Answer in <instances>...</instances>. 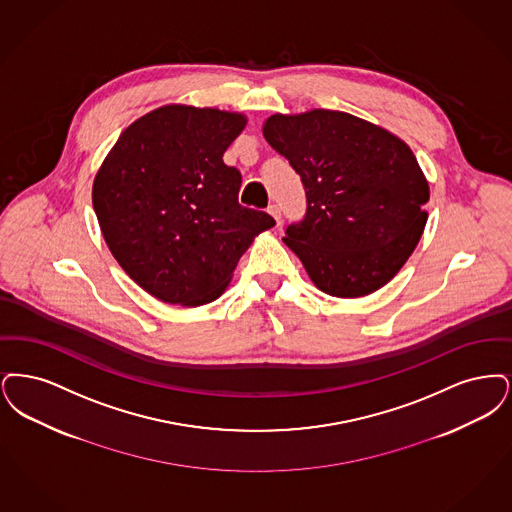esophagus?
I'll return each mask as SVG.
<instances>
[{"mask_svg": "<svg viewBox=\"0 0 512 512\" xmlns=\"http://www.w3.org/2000/svg\"><path fill=\"white\" fill-rule=\"evenodd\" d=\"M267 212L275 218V222L279 223V220H281V208H279V204H269V206H267Z\"/></svg>", "mask_w": 512, "mask_h": 512, "instance_id": "esophagus-1", "label": "esophagus"}]
</instances>
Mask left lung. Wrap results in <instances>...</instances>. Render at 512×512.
Here are the masks:
<instances>
[{
	"instance_id": "8db88e82",
	"label": "left lung",
	"mask_w": 512,
	"mask_h": 512,
	"mask_svg": "<svg viewBox=\"0 0 512 512\" xmlns=\"http://www.w3.org/2000/svg\"><path fill=\"white\" fill-rule=\"evenodd\" d=\"M264 137L302 179L306 216L283 241L315 287L338 298L384 287L428 218V181L413 151L380 126L325 109L273 114Z\"/></svg>"
}]
</instances>
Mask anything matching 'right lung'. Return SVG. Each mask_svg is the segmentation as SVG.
Listing matches in <instances>:
<instances>
[{"instance_id": "right-lung-1", "label": "right lung", "mask_w": 512, "mask_h": 512, "mask_svg": "<svg viewBox=\"0 0 512 512\" xmlns=\"http://www.w3.org/2000/svg\"><path fill=\"white\" fill-rule=\"evenodd\" d=\"M239 112L166 105L128 126L93 181V210L112 256L166 304L202 306L231 281L254 237L275 225L239 204L241 172L223 153Z\"/></svg>"}]
</instances>
